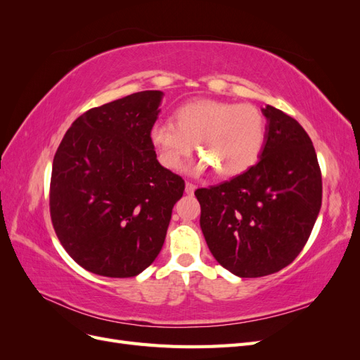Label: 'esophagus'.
Masks as SVG:
<instances>
[{
  "mask_svg": "<svg viewBox=\"0 0 360 360\" xmlns=\"http://www.w3.org/2000/svg\"><path fill=\"white\" fill-rule=\"evenodd\" d=\"M195 189H197V186H195L193 183L186 181V184H184V192H186L188 195H192L195 192Z\"/></svg>",
  "mask_w": 360,
  "mask_h": 360,
  "instance_id": "esophagus-1",
  "label": "esophagus"
}]
</instances>
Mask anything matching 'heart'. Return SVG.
I'll use <instances>...</instances> for the list:
<instances>
[{"mask_svg": "<svg viewBox=\"0 0 360 360\" xmlns=\"http://www.w3.org/2000/svg\"><path fill=\"white\" fill-rule=\"evenodd\" d=\"M267 138V122L254 105L198 99L180 106L176 123L156 122L150 141L168 169H179L197 144L202 159L191 171L212 167L222 177H236L254 167Z\"/></svg>", "mask_w": 360, "mask_h": 360, "instance_id": "heart-1", "label": "heart"}]
</instances>
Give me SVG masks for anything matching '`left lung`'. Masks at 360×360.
I'll use <instances>...</instances> for the list:
<instances>
[{
    "instance_id": "obj_1",
    "label": "left lung",
    "mask_w": 360,
    "mask_h": 360,
    "mask_svg": "<svg viewBox=\"0 0 360 360\" xmlns=\"http://www.w3.org/2000/svg\"><path fill=\"white\" fill-rule=\"evenodd\" d=\"M267 138L246 172L195 192L200 225L217 263L240 278L275 274L308 242L321 207L312 141L292 117L267 105Z\"/></svg>"
}]
</instances>
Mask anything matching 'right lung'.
<instances>
[{
  "label": "right lung",
  "mask_w": 360,
  "mask_h": 360,
  "mask_svg": "<svg viewBox=\"0 0 360 360\" xmlns=\"http://www.w3.org/2000/svg\"><path fill=\"white\" fill-rule=\"evenodd\" d=\"M162 97L147 90L91 108L72 123L53 156V230L91 274L136 276L165 242L184 181L160 165L150 141Z\"/></svg>",
  "instance_id": "add662e5"
}]
</instances>
